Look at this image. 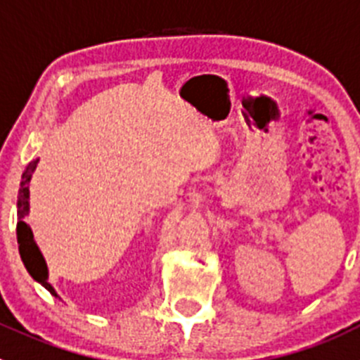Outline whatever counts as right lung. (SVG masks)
<instances>
[{"instance_id":"1","label":"right lung","mask_w":360,"mask_h":360,"mask_svg":"<svg viewBox=\"0 0 360 360\" xmlns=\"http://www.w3.org/2000/svg\"><path fill=\"white\" fill-rule=\"evenodd\" d=\"M35 165L37 161H32L28 163L27 170L22 174L21 186H19V195H18V244H19V255H21V260L25 264V267L28 269V273L35 278L37 281L46 287L53 296H57V292L53 290L50 283L46 281L48 271L46 264H44V258L39 251V248L34 242V235H32L30 226L25 222V215L28 213V183H30V177L35 170Z\"/></svg>"}]
</instances>
